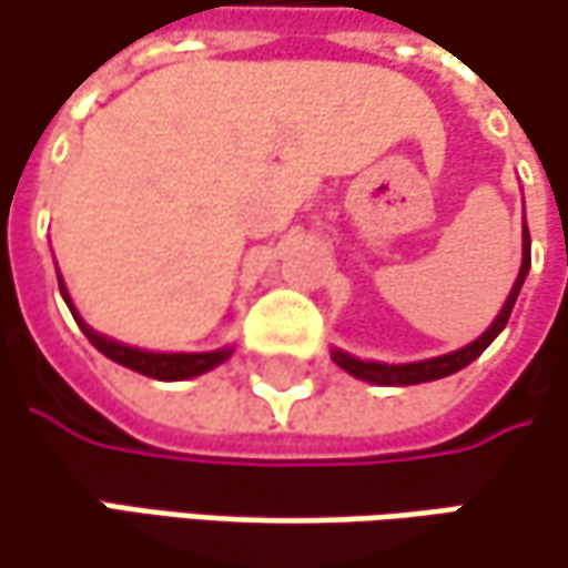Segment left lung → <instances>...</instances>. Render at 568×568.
Masks as SVG:
<instances>
[{
	"label": "left lung",
	"instance_id": "obj_1",
	"mask_svg": "<svg viewBox=\"0 0 568 568\" xmlns=\"http://www.w3.org/2000/svg\"><path fill=\"white\" fill-rule=\"evenodd\" d=\"M530 273V231L524 227V263H520V273H517V283L510 288L504 308L497 312V318L490 322V328L481 337H475L471 344L452 351V354H442V357H429V361H416V364H377V361H361V357H351L344 351H335V364L341 371H347L351 377L357 381H367V384H381V387H413V384H429V381H442L448 374H458L462 367H468L475 357H481V351L488 347L494 337L504 332L510 312H514V302L520 295V285Z\"/></svg>",
	"mask_w": 568,
	"mask_h": 568
}]
</instances>
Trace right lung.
<instances>
[{"label":"right lung","instance_id":"add662e5","mask_svg":"<svg viewBox=\"0 0 568 568\" xmlns=\"http://www.w3.org/2000/svg\"><path fill=\"white\" fill-rule=\"evenodd\" d=\"M58 285H61V295H64V302H68L71 315L78 318L80 332L87 335V341H90L100 354H106L110 361H116V364L130 367V371H135V374H145V377H155V381H191V377H201V374L214 371L217 364H224V361L233 354V347L204 351V354H155V351H139V347L120 344V341H113V337L97 335V332L80 318L78 312H74L71 295H68V288H64V283H61V276H58Z\"/></svg>","mask_w":568,"mask_h":568}]
</instances>
